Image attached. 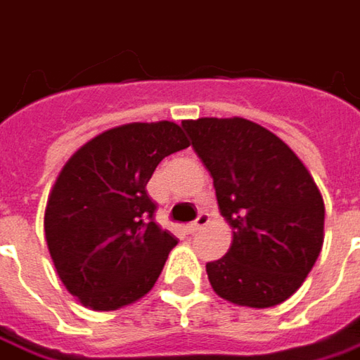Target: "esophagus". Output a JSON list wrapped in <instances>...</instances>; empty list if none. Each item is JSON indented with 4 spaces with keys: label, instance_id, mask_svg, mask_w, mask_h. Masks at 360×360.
<instances>
[{
    "label": "esophagus",
    "instance_id": "esophagus-1",
    "mask_svg": "<svg viewBox=\"0 0 360 360\" xmlns=\"http://www.w3.org/2000/svg\"><path fill=\"white\" fill-rule=\"evenodd\" d=\"M208 222H210V216L202 212V214L198 216V218H196L194 222H190V224H188V232H190V234H194V232H198L200 229H204V226H206Z\"/></svg>",
    "mask_w": 360,
    "mask_h": 360
}]
</instances>
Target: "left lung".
I'll list each match as a JSON object with an SVG mask.
<instances>
[{
    "mask_svg": "<svg viewBox=\"0 0 360 360\" xmlns=\"http://www.w3.org/2000/svg\"><path fill=\"white\" fill-rule=\"evenodd\" d=\"M232 229L226 256L208 262L214 292L269 309L292 297L325 240V202L311 172L278 136L244 118L184 120Z\"/></svg>",
    "mask_w": 360,
    "mask_h": 360,
    "instance_id": "8db88e82",
    "label": "left lung"
}]
</instances>
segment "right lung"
Here are the masks:
<instances>
[{"label":"right lung","instance_id":"obj_1","mask_svg":"<svg viewBox=\"0 0 360 360\" xmlns=\"http://www.w3.org/2000/svg\"><path fill=\"white\" fill-rule=\"evenodd\" d=\"M188 146L174 122H134L102 131L63 164L44 230L60 281L84 307L118 311L156 284L178 240L154 222L146 184Z\"/></svg>","mask_w":360,"mask_h":360}]
</instances>
